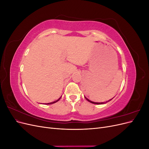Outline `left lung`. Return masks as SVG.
Returning a JSON list of instances; mask_svg holds the SVG:
<instances>
[{
	"label": "left lung",
	"mask_w": 149,
	"mask_h": 149,
	"mask_svg": "<svg viewBox=\"0 0 149 149\" xmlns=\"http://www.w3.org/2000/svg\"><path fill=\"white\" fill-rule=\"evenodd\" d=\"M85 98H86V100L88 101H89V102H91V103H93V104H104V103H106L107 101H106V102H93V101H90V100H89L88 98H86L85 97ZM112 100V99H111ZM111 100H109L108 101H111Z\"/></svg>",
	"instance_id": "8db88e82"
}]
</instances>
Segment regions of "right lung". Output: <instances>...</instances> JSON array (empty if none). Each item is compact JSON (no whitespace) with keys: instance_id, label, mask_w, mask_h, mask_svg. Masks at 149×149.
<instances>
[{"instance_id":"obj_1","label":"right lung","mask_w":149,"mask_h":149,"mask_svg":"<svg viewBox=\"0 0 149 149\" xmlns=\"http://www.w3.org/2000/svg\"><path fill=\"white\" fill-rule=\"evenodd\" d=\"M61 97H60L59 99H58V100H56V101H53V102H49V103H47V104H54V103H55V102H58V101H59L60 100V99H61Z\"/></svg>"}]
</instances>
